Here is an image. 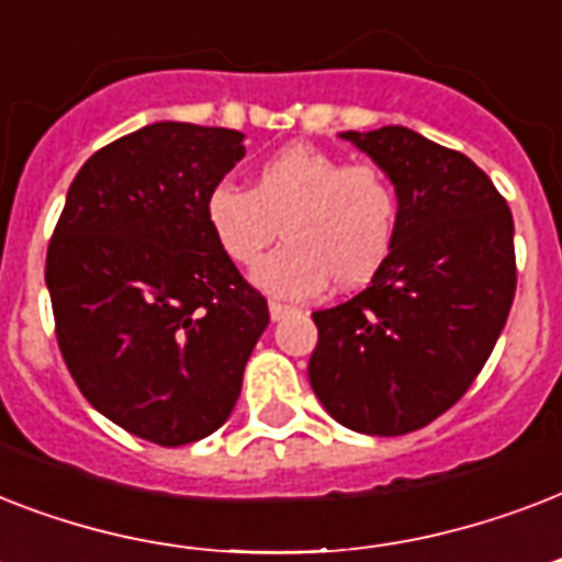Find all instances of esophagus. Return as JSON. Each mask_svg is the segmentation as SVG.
Segmentation results:
<instances>
[{
    "label": "esophagus",
    "mask_w": 562,
    "mask_h": 562,
    "mask_svg": "<svg viewBox=\"0 0 562 562\" xmlns=\"http://www.w3.org/2000/svg\"><path fill=\"white\" fill-rule=\"evenodd\" d=\"M268 312H271V321H282V317L291 315L294 308L285 306V303H277V300H271V306H268Z\"/></svg>",
    "instance_id": "1"
}]
</instances>
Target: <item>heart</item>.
<instances>
[{
	"label": "heart",
	"mask_w": 562,
	"mask_h": 562,
	"mask_svg": "<svg viewBox=\"0 0 562 562\" xmlns=\"http://www.w3.org/2000/svg\"><path fill=\"white\" fill-rule=\"evenodd\" d=\"M215 245L250 268L277 241L285 247L256 268L277 297L364 289L382 271L400 233V192L379 162H347L317 145L291 143L256 166L250 189L215 183L203 201Z\"/></svg>",
	"instance_id": "obj_1"
}]
</instances>
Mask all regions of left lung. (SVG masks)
I'll return each instance as SVG.
<instances>
[{"instance_id":"8db88e82","label":"left lung","mask_w":562,"mask_h":562,"mask_svg":"<svg viewBox=\"0 0 562 562\" xmlns=\"http://www.w3.org/2000/svg\"><path fill=\"white\" fill-rule=\"evenodd\" d=\"M400 192L387 262L347 303L315 312L308 382L341 426L417 431L470 391L516 294L514 215L493 180L408 127L341 134Z\"/></svg>"}]
</instances>
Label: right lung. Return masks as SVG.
Segmentation results:
<instances>
[{
    "mask_svg": "<svg viewBox=\"0 0 562 562\" xmlns=\"http://www.w3.org/2000/svg\"><path fill=\"white\" fill-rule=\"evenodd\" d=\"M245 134L189 122L104 145L75 175L46 254L66 368L92 408L157 446L227 423L271 321L212 238L203 201Z\"/></svg>",
    "mask_w": 562,
    "mask_h": 562,
    "instance_id": "1",
    "label": "right lung"
}]
</instances>
